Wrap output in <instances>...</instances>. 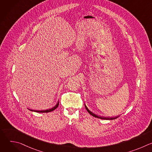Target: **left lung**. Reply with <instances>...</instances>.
Segmentation results:
<instances>
[{
	"label": "left lung",
	"instance_id": "8db88e82",
	"mask_svg": "<svg viewBox=\"0 0 152 152\" xmlns=\"http://www.w3.org/2000/svg\"><path fill=\"white\" fill-rule=\"evenodd\" d=\"M85 104V108H86V111H87L91 115H93V117H96V118H100V119H103V120H114V119H115V118H118V117H114V118H106V117H100V116H98L97 115H96L95 114H94V113H93L91 111H90L88 109V107H86V104Z\"/></svg>",
	"mask_w": 152,
	"mask_h": 152
}]
</instances>
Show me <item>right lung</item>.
<instances>
[{"label": "right lung", "mask_w": 152, "mask_h": 152, "mask_svg": "<svg viewBox=\"0 0 152 152\" xmlns=\"http://www.w3.org/2000/svg\"><path fill=\"white\" fill-rule=\"evenodd\" d=\"M58 105H59V101L58 102L57 104L52 108H51V109L50 110H45V111H34V110H31L32 111H35V112H37V113H49V112H51L53 110H55V109H56V108L58 107Z\"/></svg>", "instance_id": "obj_1"}]
</instances>
